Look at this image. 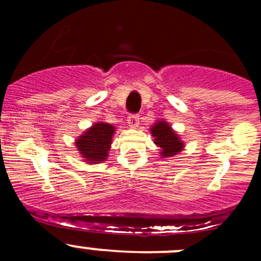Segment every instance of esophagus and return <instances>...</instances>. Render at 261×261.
I'll return each instance as SVG.
<instances>
[{
  "label": "esophagus",
  "mask_w": 261,
  "mask_h": 261,
  "mask_svg": "<svg viewBox=\"0 0 261 261\" xmlns=\"http://www.w3.org/2000/svg\"><path fill=\"white\" fill-rule=\"evenodd\" d=\"M127 123L131 128L139 127L140 122H139V116L138 115H130L127 118Z\"/></svg>",
  "instance_id": "1"
}]
</instances>
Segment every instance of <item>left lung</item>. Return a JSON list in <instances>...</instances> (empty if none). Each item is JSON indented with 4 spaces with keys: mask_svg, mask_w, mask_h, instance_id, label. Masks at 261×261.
<instances>
[{
    "mask_svg": "<svg viewBox=\"0 0 261 261\" xmlns=\"http://www.w3.org/2000/svg\"><path fill=\"white\" fill-rule=\"evenodd\" d=\"M150 133L154 138V144L160 147V156L172 158L183 150L184 141L179 138L177 131L173 130L169 122L165 120H158L150 127Z\"/></svg>",
    "mask_w": 261,
    "mask_h": 261,
    "instance_id": "1",
    "label": "left lung"
}]
</instances>
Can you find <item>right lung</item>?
Masks as SVG:
<instances>
[{"label":"right lung","mask_w":261,"mask_h":261,"mask_svg":"<svg viewBox=\"0 0 261 261\" xmlns=\"http://www.w3.org/2000/svg\"><path fill=\"white\" fill-rule=\"evenodd\" d=\"M115 130L116 127L111 123L99 121L75 139L74 144L84 162L88 164H97L107 159Z\"/></svg>","instance_id":"right-lung-1"}]
</instances>
